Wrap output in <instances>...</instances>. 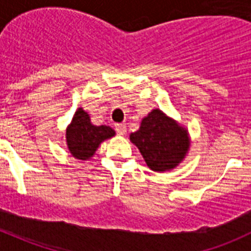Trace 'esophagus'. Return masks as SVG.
<instances>
[{
	"label": "esophagus",
	"instance_id": "esophagus-1",
	"mask_svg": "<svg viewBox=\"0 0 251 251\" xmlns=\"http://www.w3.org/2000/svg\"><path fill=\"white\" fill-rule=\"evenodd\" d=\"M115 130H117V133H118V134H124V133L127 132L126 124H124V123L115 124Z\"/></svg>",
	"mask_w": 251,
	"mask_h": 251
}]
</instances>
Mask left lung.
<instances>
[{"label":"left lung","instance_id":"obj_1","mask_svg":"<svg viewBox=\"0 0 251 251\" xmlns=\"http://www.w3.org/2000/svg\"><path fill=\"white\" fill-rule=\"evenodd\" d=\"M129 138L138 147L148 167L156 172L178 166L190 148L187 130L159 109H153L142 119L139 129Z\"/></svg>","mask_w":251,"mask_h":251}]
</instances>
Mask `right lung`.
Instances as JSON below:
<instances>
[{"instance_id": "right-lung-1", "label": "right lung", "mask_w": 251, "mask_h": 251, "mask_svg": "<svg viewBox=\"0 0 251 251\" xmlns=\"http://www.w3.org/2000/svg\"><path fill=\"white\" fill-rule=\"evenodd\" d=\"M114 134V130L108 126H93L89 114L79 108L66 129V143L75 158L85 161L93 157L101 142Z\"/></svg>"}]
</instances>
